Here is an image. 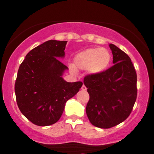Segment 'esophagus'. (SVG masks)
Returning a JSON list of instances; mask_svg holds the SVG:
<instances>
[{
	"mask_svg": "<svg viewBox=\"0 0 154 154\" xmlns=\"http://www.w3.org/2000/svg\"><path fill=\"white\" fill-rule=\"evenodd\" d=\"M82 90H84V91L87 90V87H85V85H82Z\"/></svg>",
	"mask_w": 154,
	"mask_h": 154,
	"instance_id": "34e87169",
	"label": "esophagus"
}]
</instances>
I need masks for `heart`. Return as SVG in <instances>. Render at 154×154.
I'll list each match as a JSON object with an SVG mask.
<instances>
[{"mask_svg":"<svg viewBox=\"0 0 154 154\" xmlns=\"http://www.w3.org/2000/svg\"><path fill=\"white\" fill-rule=\"evenodd\" d=\"M111 59L110 52L106 48H88L76 54L70 69L73 72H76V69H87L92 75H100L108 69Z\"/></svg>","mask_w":154,"mask_h":154,"instance_id":"b5f03b06","label":"heart"}]
</instances>
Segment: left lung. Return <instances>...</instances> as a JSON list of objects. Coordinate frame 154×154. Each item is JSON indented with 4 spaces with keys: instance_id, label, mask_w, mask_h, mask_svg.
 Listing matches in <instances>:
<instances>
[{
    "instance_id": "1",
    "label": "left lung",
    "mask_w": 154,
    "mask_h": 154,
    "mask_svg": "<svg viewBox=\"0 0 154 154\" xmlns=\"http://www.w3.org/2000/svg\"><path fill=\"white\" fill-rule=\"evenodd\" d=\"M109 48L114 65L102 74L84 78L89 94L87 117L101 129L112 128L126 119L137 96V76L131 59L114 45L109 44Z\"/></svg>"
}]
</instances>
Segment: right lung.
Listing matches in <instances>:
<instances>
[{"instance_id": "1", "label": "right lung", "mask_w": 154, "mask_h": 154, "mask_svg": "<svg viewBox=\"0 0 154 154\" xmlns=\"http://www.w3.org/2000/svg\"><path fill=\"white\" fill-rule=\"evenodd\" d=\"M67 41L50 40L30 50L17 72L16 102L21 113L38 126L52 125L63 114L66 102L78 92L82 82H67L68 69L57 59L65 57Z\"/></svg>"}]
</instances>
